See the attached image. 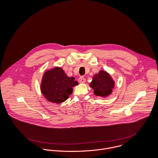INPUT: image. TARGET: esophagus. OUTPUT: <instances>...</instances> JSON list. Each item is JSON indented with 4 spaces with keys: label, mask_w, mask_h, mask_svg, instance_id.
Listing matches in <instances>:
<instances>
[{
    "label": "esophagus",
    "mask_w": 158,
    "mask_h": 158,
    "mask_svg": "<svg viewBox=\"0 0 158 158\" xmlns=\"http://www.w3.org/2000/svg\"><path fill=\"white\" fill-rule=\"evenodd\" d=\"M78 81L80 83H85L86 82V79L83 77H81L78 79Z\"/></svg>",
    "instance_id": "esophagus-1"
}]
</instances>
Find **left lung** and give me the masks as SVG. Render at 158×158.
<instances>
[{"label": "left lung", "mask_w": 158, "mask_h": 158, "mask_svg": "<svg viewBox=\"0 0 158 158\" xmlns=\"http://www.w3.org/2000/svg\"><path fill=\"white\" fill-rule=\"evenodd\" d=\"M114 81L111 75L104 70H100L93 77L90 86L94 89L95 95L100 97H108L114 88Z\"/></svg>", "instance_id": "obj_1"}]
</instances>
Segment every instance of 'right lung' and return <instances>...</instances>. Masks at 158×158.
<instances>
[{
  "label": "right lung",
  "mask_w": 158,
  "mask_h": 158,
  "mask_svg": "<svg viewBox=\"0 0 158 158\" xmlns=\"http://www.w3.org/2000/svg\"><path fill=\"white\" fill-rule=\"evenodd\" d=\"M78 84L75 78L69 77L61 68L56 67L47 70L43 75L41 90L48 101L61 103L68 99L73 87Z\"/></svg>",
  "instance_id": "add662e5"
}]
</instances>
